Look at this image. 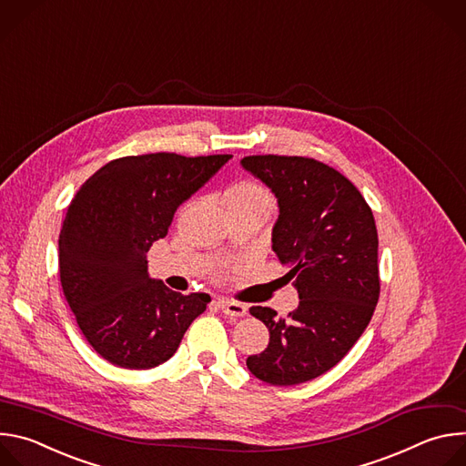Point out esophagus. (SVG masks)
<instances>
[{"instance_id":"34e87169","label":"esophagus","mask_w":466,"mask_h":466,"mask_svg":"<svg viewBox=\"0 0 466 466\" xmlns=\"http://www.w3.org/2000/svg\"><path fill=\"white\" fill-rule=\"evenodd\" d=\"M218 304L221 306L223 313L230 315V317H243L247 313V306L236 300H228V299H219Z\"/></svg>"}]
</instances>
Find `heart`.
<instances>
[{
	"mask_svg": "<svg viewBox=\"0 0 466 466\" xmlns=\"http://www.w3.org/2000/svg\"><path fill=\"white\" fill-rule=\"evenodd\" d=\"M225 205H227V210L236 208V207L271 208L273 197L268 187H263L261 184H258L254 180H239L225 191Z\"/></svg>",
	"mask_w": 466,
	"mask_h": 466,
	"instance_id": "heart-1",
	"label": "heart"
}]
</instances>
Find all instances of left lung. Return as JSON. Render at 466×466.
Wrapping results in <instances>:
<instances>
[{
  "mask_svg": "<svg viewBox=\"0 0 466 466\" xmlns=\"http://www.w3.org/2000/svg\"><path fill=\"white\" fill-rule=\"evenodd\" d=\"M241 166L279 198L273 250L300 299L286 319L248 309L269 328V345L247 367L265 383H304L336 367L370 322L380 297L374 216L360 189L319 160L256 155Z\"/></svg>",
  "mask_w": 466,
  "mask_h": 466,
  "instance_id": "obj_1",
  "label": "left lung"
}]
</instances>
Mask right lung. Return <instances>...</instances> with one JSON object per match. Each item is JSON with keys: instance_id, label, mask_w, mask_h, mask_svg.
Here are the masks:
<instances>
[{"instance_id": "right-lung-1", "label": "right lung", "mask_w": 466, "mask_h": 466, "mask_svg": "<svg viewBox=\"0 0 466 466\" xmlns=\"http://www.w3.org/2000/svg\"><path fill=\"white\" fill-rule=\"evenodd\" d=\"M232 155L123 157L76 193L58 238L66 300L92 349L123 369H153L178 349L210 295H182L147 273V250L177 208Z\"/></svg>"}]
</instances>
